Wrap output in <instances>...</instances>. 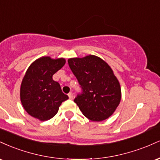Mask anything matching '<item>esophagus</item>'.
<instances>
[{"mask_svg":"<svg viewBox=\"0 0 160 160\" xmlns=\"http://www.w3.org/2000/svg\"><path fill=\"white\" fill-rule=\"evenodd\" d=\"M68 97L70 99H73V98H74V95H73V93L72 92H69L68 93Z\"/></svg>","mask_w":160,"mask_h":160,"instance_id":"1","label":"esophagus"}]
</instances>
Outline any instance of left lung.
Masks as SVG:
<instances>
[{
  "instance_id": "obj_1",
  "label": "left lung",
  "mask_w": 160,
  "mask_h": 160,
  "mask_svg": "<svg viewBox=\"0 0 160 160\" xmlns=\"http://www.w3.org/2000/svg\"><path fill=\"white\" fill-rule=\"evenodd\" d=\"M68 62L82 89L74 99L82 114L95 122L109 118L122 96L120 82L110 65L94 55L71 58Z\"/></svg>"
}]
</instances>
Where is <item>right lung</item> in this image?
I'll return each mask as SVG.
<instances>
[{"instance_id": "1", "label": "right lung", "mask_w": 160, "mask_h": 160, "mask_svg": "<svg viewBox=\"0 0 160 160\" xmlns=\"http://www.w3.org/2000/svg\"><path fill=\"white\" fill-rule=\"evenodd\" d=\"M64 58L42 56L31 64L20 86V100L29 115L40 121L50 120L68 96L52 76L65 65Z\"/></svg>"}]
</instances>
